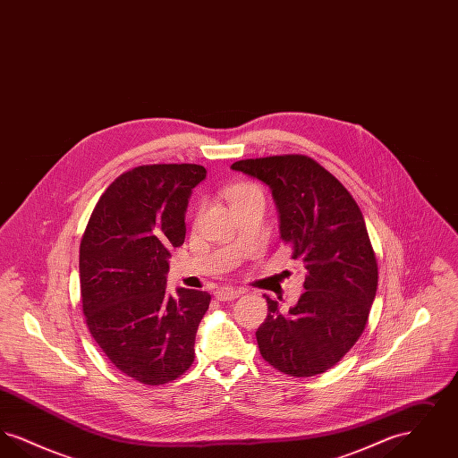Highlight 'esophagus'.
<instances>
[{
  "instance_id": "1",
  "label": "esophagus",
  "mask_w": 458,
  "mask_h": 458,
  "mask_svg": "<svg viewBox=\"0 0 458 458\" xmlns=\"http://www.w3.org/2000/svg\"><path fill=\"white\" fill-rule=\"evenodd\" d=\"M243 293V290L242 288H232V286H221L216 290V293H215V297L218 299V301H233V299H237Z\"/></svg>"
}]
</instances>
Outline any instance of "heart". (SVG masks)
Masks as SVG:
<instances>
[{
    "label": "heart",
    "instance_id": "obj_1",
    "mask_svg": "<svg viewBox=\"0 0 458 458\" xmlns=\"http://www.w3.org/2000/svg\"><path fill=\"white\" fill-rule=\"evenodd\" d=\"M256 192H259L256 187H252V185H249V183H239V185H235V187L230 189L228 199H230V202H233V200H237L240 197L256 194Z\"/></svg>",
    "mask_w": 458,
    "mask_h": 458
}]
</instances>
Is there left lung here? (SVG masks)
Instances as JSON below:
<instances>
[{
    "label": "left lung",
    "mask_w": 458,
    "mask_h": 458,
    "mask_svg": "<svg viewBox=\"0 0 458 458\" xmlns=\"http://www.w3.org/2000/svg\"><path fill=\"white\" fill-rule=\"evenodd\" d=\"M232 170L271 189L280 239L307 269L305 292L288 314L266 297L267 316L256 331L262 359L297 377L327 372L362 335L376 297L377 262L364 216L349 191L302 154L242 159Z\"/></svg>",
    "instance_id": "left-lung-1"
}]
</instances>
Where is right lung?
<instances>
[{"instance_id":"1","label":"right lung","mask_w":458,"mask_h":458,"mask_svg":"<svg viewBox=\"0 0 458 458\" xmlns=\"http://www.w3.org/2000/svg\"><path fill=\"white\" fill-rule=\"evenodd\" d=\"M200 165H144L99 197L81 242V295L89 331L109 362L142 385H165L194 362L211 295L166 292L170 249L185 240Z\"/></svg>"}]
</instances>
